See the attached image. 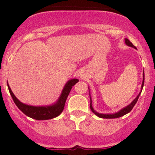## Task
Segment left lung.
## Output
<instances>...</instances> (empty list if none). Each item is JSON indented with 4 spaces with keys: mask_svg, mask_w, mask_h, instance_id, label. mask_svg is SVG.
Listing matches in <instances>:
<instances>
[{
    "mask_svg": "<svg viewBox=\"0 0 155 155\" xmlns=\"http://www.w3.org/2000/svg\"><path fill=\"white\" fill-rule=\"evenodd\" d=\"M125 40V44L127 45V46H130V47L136 48V49H137L136 46H134V45H133V43H131V42L128 39L125 38V40ZM144 80H145V75H144V72H143V82H142L141 91H140V92L139 93V94L137 96V97H136L135 99H134V101H133L132 102L129 104V105L127 106V107H125L124 108H123V109H121V110H119L118 112H115V113H112V114H104V113H99V112H96V111L94 109L93 107H92L91 97L90 91H89V95H90V100H91V103H90L91 109L92 112H93L94 113L97 115V116H98L99 118H119V117H121V116H123V115H126V114H127L128 112H130L131 110H132V109L134 108V106H135V104H137V101H138V99H139V97H140V94H141V92H142V90H143V85H144Z\"/></svg>",
    "mask_w": 155,
    "mask_h": 155,
    "instance_id": "obj_1",
    "label": "left lung"
}]
</instances>
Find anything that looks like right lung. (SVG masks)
I'll list each match as a JSON object with an SVG mask.
<instances>
[{
  "mask_svg": "<svg viewBox=\"0 0 155 155\" xmlns=\"http://www.w3.org/2000/svg\"><path fill=\"white\" fill-rule=\"evenodd\" d=\"M78 82H79V79H72L69 80L65 84L58 100L51 105L43 106V107L42 106L41 107L40 106L35 107V106L27 105V104H23L21 101H18L16 97L12 93L10 85H8V82H7V86H8L9 91H10L14 103L25 115L36 120H48L58 116L63 112L66 100L70 94V90L73 85H76Z\"/></svg>",
  "mask_w": 155,
  "mask_h": 155,
  "instance_id": "right-lung-1",
  "label": "right lung"
}]
</instances>
